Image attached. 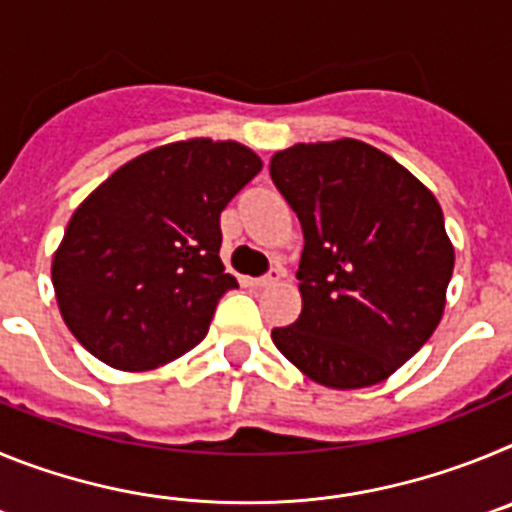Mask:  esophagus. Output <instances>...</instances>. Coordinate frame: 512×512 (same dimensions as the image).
<instances>
[{"label": "esophagus", "instance_id": "34e87169", "mask_svg": "<svg viewBox=\"0 0 512 512\" xmlns=\"http://www.w3.org/2000/svg\"><path fill=\"white\" fill-rule=\"evenodd\" d=\"M284 277V269L282 266H274V269L269 271V274H264V277H256V279H246L248 287H271V284H277L279 279Z\"/></svg>", "mask_w": 512, "mask_h": 512}]
</instances>
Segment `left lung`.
<instances>
[{"mask_svg": "<svg viewBox=\"0 0 512 512\" xmlns=\"http://www.w3.org/2000/svg\"><path fill=\"white\" fill-rule=\"evenodd\" d=\"M269 174L305 235L302 312L271 341L323 387L384 382L441 323L454 274L441 205L395 158L354 138L277 151Z\"/></svg>", "mask_w": 512, "mask_h": 512, "instance_id": "left-lung-1", "label": "left lung"}]
</instances>
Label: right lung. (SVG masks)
I'll use <instances>...</instances> for the list:
<instances>
[{"mask_svg":"<svg viewBox=\"0 0 512 512\" xmlns=\"http://www.w3.org/2000/svg\"><path fill=\"white\" fill-rule=\"evenodd\" d=\"M235 140L189 138L140 153L76 207L53 253V289L76 341L122 372L192 351L220 297V212L261 171Z\"/></svg>","mask_w":512,"mask_h":512,"instance_id":"add662e5","label":"right lung"}]
</instances>
